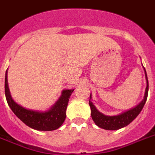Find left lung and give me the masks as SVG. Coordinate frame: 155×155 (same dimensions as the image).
I'll return each mask as SVG.
<instances>
[{
	"mask_svg": "<svg viewBox=\"0 0 155 155\" xmlns=\"http://www.w3.org/2000/svg\"><path fill=\"white\" fill-rule=\"evenodd\" d=\"M143 69L144 72H145L146 81H147V87H146L143 99L135 107L127 110L126 112H122V113L119 115H116V116H107V115L103 114L102 112H99L97 109L95 105L91 101L92 94H90V97H89V106H90V108H91L92 119L99 127L105 129V130H110V131L118 130V129H120L122 127L127 126L140 113V112L143 108L146 101H147L148 95L147 75V72H146V70L144 67Z\"/></svg>",
	"mask_w": 155,
	"mask_h": 155,
	"instance_id": "left-lung-1",
	"label": "left lung"
}]
</instances>
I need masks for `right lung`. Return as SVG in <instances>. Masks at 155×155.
<instances>
[{
  "label": "right lung",
  "instance_id": "right-lung-1",
  "mask_svg": "<svg viewBox=\"0 0 155 155\" xmlns=\"http://www.w3.org/2000/svg\"><path fill=\"white\" fill-rule=\"evenodd\" d=\"M74 89H64L54 104L47 111L28 109L16 103L10 93L8 83V70L5 73V92L8 104L13 113L27 126L37 131H54L62 126L66 119L69 99Z\"/></svg>",
  "mask_w": 155,
  "mask_h": 155
}]
</instances>
